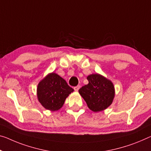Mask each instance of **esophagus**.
I'll return each instance as SVG.
<instances>
[{
	"instance_id": "34e87169",
	"label": "esophagus",
	"mask_w": 151,
	"mask_h": 151,
	"mask_svg": "<svg viewBox=\"0 0 151 151\" xmlns=\"http://www.w3.org/2000/svg\"><path fill=\"white\" fill-rule=\"evenodd\" d=\"M80 86H75L74 87V90H75V91H76V92H78V90L80 89Z\"/></svg>"
}]
</instances>
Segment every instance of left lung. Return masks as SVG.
Segmentation results:
<instances>
[{"mask_svg":"<svg viewBox=\"0 0 151 151\" xmlns=\"http://www.w3.org/2000/svg\"><path fill=\"white\" fill-rule=\"evenodd\" d=\"M88 83L79 90V93L86 103L88 107L94 112H100L112 104L115 97L113 82L99 73L87 76Z\"/></svg>","mask_w":151,"mask_h":151,"instance_id":"8db88e82","label":"left lung"}]
</instances>
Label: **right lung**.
I'll return each instance as SVG.
<instances>
[{"label": "right lung", "mask_w": 151, "mask_h": 151, "mask_svg": "<svg viewBox=\"0 0 151 151\" xmlns=\"http://www.w3.org/2000/svg\"><path fill=\"white\" fill-rule=\"evenodd\" d=\"M73 91L63 78L52 72L39 82L37 97L46 109L57 111L62 107L67 97Z\"/></svg>", "instance_id": "right-lung-1"}]
</instances>
